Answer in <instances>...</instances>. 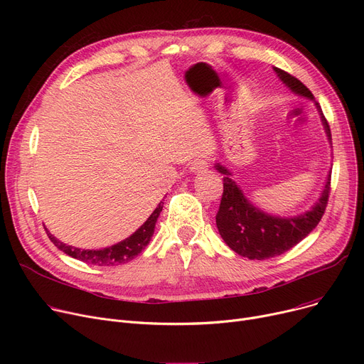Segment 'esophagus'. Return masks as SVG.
Listing matches in <instances>:
<instances>
[{
    "instance_id": "esophagus-1",
    "label": "esophagus",
    "mask_w": 364,
    "mask_h": 364,
    "mask_svg": "<svg viewBox=\"0 0 364 364\" xmlns=\"http://www.w3.org/2000/svg\"><path fill=\"white\" fill-rule=\"evenodd\" d=\"M206 168H208V161L203 158L195 159L192 162V165H190V171L192 172H203V171H206Z\"/></svg>"
}]
</instances>
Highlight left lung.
I'll use <instances>...</instances> for the list:
<instances>
[{"label":"left lung","mask_w":364,"mask_h":364,"mask_svg":"<svg viewBox=\"0 0 364 364\" xmlns=\"http://www.w3.org/2000/svg\"><path fill=\"white\" fill-rule=\"evenodd\" d=\"M274 72L292 92L314 102L311 91L295 76L279 68H274ZM314 105L320 113L324 132L332 144L329 124L323 117L318 103L314 102ZM215 169L224 176V192L215 217L218 232L228 247L250 259H267L289 251L314 230L326 209L331 192V172L318 200L311 206L310 211L295 217H279L264 213L247 199L243 190L232 178V172L225 166L215 164Z\"/></svg>","instance_id":"left-lung-1"}]
</instances>
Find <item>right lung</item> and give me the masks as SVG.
Here are the masks:
<instances>
[{
    "label": "right lung",
    "instance_id": "add662e5",
    "mask_svg": "<svg viewBox=\"0 0 364 364\" xmlns=\"http://www.w3.org/2000/svg\"><path fill=\"white\" fill-rule=\"evenodd\" d=\"M162 208H164V202H161L156 206L155 211L151 213V215L144 221V224L140 228H137V230L134 232L129 237H127L125 240L117 245L103 247V250H80V247L69 246L60 242L59 239H55L48 230H47V235L50 240L59 247L60 251H63L66 255L75 259H80L82 262L92 264V265H119L136 258L149 245L153 233H155V225Z\"/></svg>",
    "mask_w": 364,
    "mask_h": 364
}]
</instances>
